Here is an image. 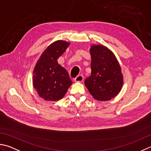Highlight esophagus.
<instances>
[{
	"instance_id": "1",
	"label": "esophagus",
	"mask_w": 151,
	"mask_h": 151,
	"mask_svg": "<svg viewBox=\"0 0 151 151\" xmlns=\"http://www.w3.org/2000/svg\"><path fill=\"white\" fill-rule=\"evenodd\" d=\"M83 80H84V76L82 75H79L75 78V81L76 82H81L83 81Z\"/></svg>"
}]
</instances>
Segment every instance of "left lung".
<instances>
[{
    "label": "left lung",
    "instance_id": "obj_1",
    "mask_svg": "<svg viewBox=\"0 0 151 151\" xmlns=\"http://www.w3.org/2000/svg\"><path fill=\"white\" fill-rule=\"evenodd\" d=\"M91 75L86 78V87L94 99L109 101L116 97L123 85V75L119 61L106 46H91Z\"/></svg>",
    "mask_w": 151,
    "mask_h": 151
}]
</instances>
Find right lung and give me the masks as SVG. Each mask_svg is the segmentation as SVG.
I'll list each match as a JSON object with an SVG mask.
<instances>
[{
    "label": "right lung",
    "mask_w": 151,
    "mask_h": 151,
    "mask_svg": "<svg viewBox=\"0 0 151 151\" xmlns=\"http://www.w3.org/2000/svg\"><path fill=\"white\" fill-rule=\"evenodd\" d=\"M70 43L57 40L41 54L33 70L32 83L38 96L46 101H58L65 95L72 84L67 70L58 64V59Z\"/></svg>",
    "instance_id": "right-lung-1"
}]
</instances>
